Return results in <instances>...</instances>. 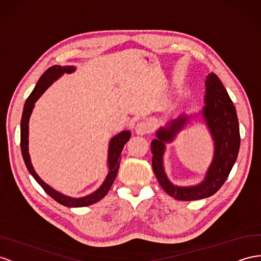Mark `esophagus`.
Listing matches in <instances>:
<instances>
[{"mask_svg": "<svg viewBox=\"0 0 261 261\" xmlns=\"http://www.w3.org/2000/svg\"><path fill=\"white\" fill-rule=\"evenodd\" d=\"M135 130L138 135H145V134H150L152 132V128H151V125L149 123L144 121V122H139L136 125Z\"/></svg>", "mask_w": 261, "mask_h": 261, "instance_id": "34e87169", "label": "esophagus"}]
</instances>
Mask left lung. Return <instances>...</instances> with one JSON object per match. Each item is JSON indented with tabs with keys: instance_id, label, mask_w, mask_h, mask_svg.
<instances>
[{
	"instance_id": "8db88e82",
	"label": "left lung",
	"mask_w": 261,
	"mask_h": 261,
	"mask_svg": "<svg viewBox=\"0 0 261 261\" xmlns=\"http://www.w3.org/2000/svg\"><path fill=\"white\" fill-rule=\"evenodd\" d=\"M205 84L206 105L203 110V117L215 142V154L204 182L196 187H175L168 180L163 167L165 143L171 142L175 133L182 128L188 117L174 119L169 127L160 128L157 132V138L151 142L152 169L157 180L169 195L181 201L200 200L216 193L228 178L241 146L236 109L226 89L214 72H211L206 76Z\"/></svg>"
}]
</instances>
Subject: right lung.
I'll list each match as a JSON object with an SVG mask.
<instances>
[{
	"label": "right lung",
	"instance_id": "1",
	"mask_svg": "<svg viewBox=\"0 0 261 261\" xmlns=\"http://www.w3.org/2000/svg\"><path fill=\"white\" fill-rule=\"evenodd\" d=\"M73 70H74V68L70 67V66H65V67L53 66L50 68H48L43 73V75L39 78L36 87H35V89L30 94V96L27 97V100L24 105L22 121H20V150H22L23 159L25 161V165L28 169V171L31 172L34 179L39 183L40 187L45 190V192L47 194L50 195L55 201L60 203L61 205H65L67 207H82V206L91 205V204L96 203L100 200H102L110 191V189H111L112 185H113V182L116 178L117 171H118L119 161H121V158H122V156H121L122 150H123L125 144L127 143L128 139L130 138V132L124 130L111 139L110 149H109L110 172L108 174L107 179H105V181L103 182V185L100 187V189H97L96 191L92 194L84 196V198H80V199L69 198V196H66L57 191H55L54 189H51L48 185H46V183L38 177V174L35 172L34 168L32 166L30 153H28V121H30V116L32 114L35 102H36L37 98L41 94H43L44 91L49 86H50V84L56 79H58L59 76H61L63 73H70V72H72Z\"/></svg>",
	"mask_w": 261,
	"mask_h": 261
}]
</instances>
